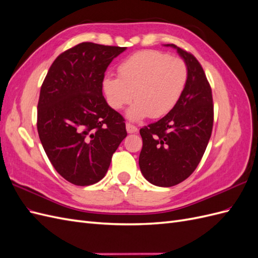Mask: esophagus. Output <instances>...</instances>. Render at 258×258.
Segmentation results:
<instances>
[{
  "mask_svg": "<svg viewBox=\"0 0 258 258\" xmlns=\"http://www.w3.org/2000/svg\"><path fill=\"white\" fill-rule=\"evenodd\" d=\"M126 129L128 134H136V132H138V128L136 126H132L130 123L126 124Z\"/></svg>",
  "mask_w": 258,
  "mask_h": 258,
  "instance_id": "obj_1",
  "label": "esophagus"
}]
</instances>
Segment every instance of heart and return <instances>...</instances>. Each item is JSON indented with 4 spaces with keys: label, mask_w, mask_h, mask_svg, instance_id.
<instances>
[{
    "label": "heart",
    "mask_w": 258,
    "mask_h": 258,
    "mask_svg": "<svg viewBox=\"0 0 258 258\" xmlns=\"http://www.w3.org/2000/svg\"><path fill=\"white\" fill-rule=\"evenodd\" d=\"M119 77L106 76L102 88L107 103L121 110L137 102L126 113L130 121L146 117L159 118L170 113L181 99L188 79L185 62L157 50L131 54L118 67Z\"/></svg>",
    "instance_id": "obj_1"
}]
</instances>
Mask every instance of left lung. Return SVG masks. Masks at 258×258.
Segmentation results:
<instances>
[{"label": "left lung", "instance_id": "1", "mask_svg": "<svg viewBox=\"0 0 258 258\" xmlns=\"http://www.w3.org/2000/svg\"><path fill=\"white\" fill-rule=\"evenodd\" d=\"M187 66L188 79L177 104L161 119L140 130L143 140L139 166L153 185L171 187L188 177L204 156L213 127L212 90L191 53L173 44Z\"/></svg>", "mask_w": 258, "mask_h": 258}]
</instances>
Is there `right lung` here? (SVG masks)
I'll use <instances>...</instances> for the list:
<instances>
[{"label": "right lung", "instance_id": "1", "mask_svg": "<svg viewBox=\"0 0 258 258\" xmlns=\"http://www.w3.org/2000/svg\"><path fill=\"white\" fill-rule=\"evenodd\" d=\"M126 47L81 43L49 68L37 104V131L57 172L74 185H92L106 174L112 155L127 137L122 116L107 104L102 82Z\"/></svg>", "mask_w": 258, "mask_h": 258}]
</instances>
